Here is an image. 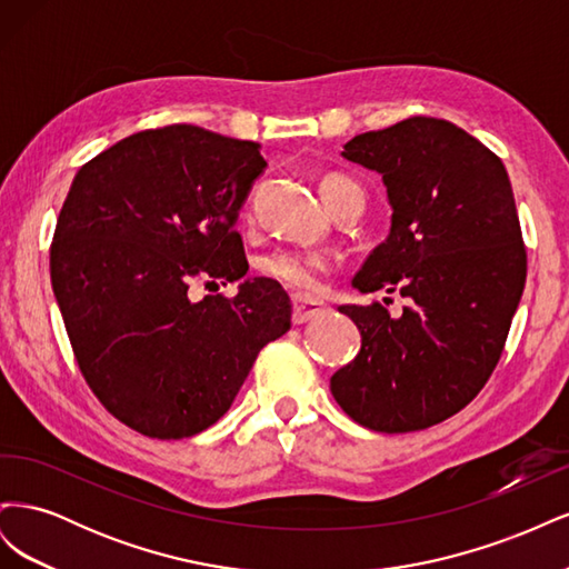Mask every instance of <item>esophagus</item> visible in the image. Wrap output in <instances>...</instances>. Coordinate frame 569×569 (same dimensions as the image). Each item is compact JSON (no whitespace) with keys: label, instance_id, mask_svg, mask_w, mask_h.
Masks as SVG:
<instances>
[{"label":"esophagus","instance_id":"34e87169","mask_svg":"<svg viewBox=\"0 0 569 569\" xmlns=\"http://www.w3.org/2000/svg\"><path fill=\"white\" fill-rule=\"evenodd\" d=\"M291 308H295V316H291V320H295V325H303L308 320L322 316L327 311V303L320 299H313V297L295 295L291 297Z\"/></svg>","mask_w":569,"mask_h":569}]
</instances>
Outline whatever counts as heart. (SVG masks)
Returning a JSON list of instances; mask_svg holds the SVG:
<instances>
[{"label":"heart","instance_id":"heart-1","mask_svg":"<svg viewBox=\"0 0 569 569\" xmlns=\"http://www.w3.org/2000/svg\"><path fill=\"white\" fill-rule=\"evenodd\" d=\"M349 189H358V184H353L351 180L341 178V176H327L320 182V197L327 203V201H332L337 194L349 192ZM258 268H261L266 278L280 282L282 287L311 291L318 287L322 274L335 268V258L320 249L280 247V249L268 251L261 261H258Z\"/></svg>","mask_w":569,"mask_h":569}]
</instances>
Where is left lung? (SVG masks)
Wrapping results in <instances>:
<instances>
[{
	"label": "left lung",
	"instance_id": "8db88e82",
	"mask_svg": "<svg viewBox=\"0 0 569 569\" xmlns=\"http://www.w3.org/2000/svg\"><path fill=\"white\" fill-rule=\"evenodd\" d=\"M341 157L377 170L391 206L387 239L351 284L399 291L406 306H339L360 351L330 389L358 425L416 432L468 406L503 353L527 280L512 187L491 149L441 118L356 134Z\"/></svg>",
	"mask_w": 569,
	"mask_h": 569
}]
</instances>
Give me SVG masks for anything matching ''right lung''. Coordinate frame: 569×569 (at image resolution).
<instances>
[{
  "instance_id": "1",
  "label": "right lung",
  "mask_w": 569,
  "mask_h": 569,
  "mask_svg": "<svg viewBox=\"0 0 569 569\" xmlns=\"http://www.w3.org/2000/svg\"><path fill=\"white\" fill-rule=\"evenodd\" d=\"M256 142L197 126L134 132L73 178L51 242V287L80 372L113 418L184 439L226 416L253 360L291 327L284 289L189 299L242 280L234 222L266 161Z\"/></svg>"
}]
</instances>
